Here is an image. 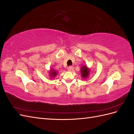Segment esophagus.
Returning a JSON list of instances; mask_svg holds the SVG:
<instances>
[{
  "mask_svg": "<svg viewBox=\"0 0 134 134\" xmlns=\"http://www.w3.org/2000/svg\"><path fill=\"white\" fill-rule=\"evenodd\" d=\"M67 69H68V70L69 71H71V69H72V67L71 66H68V67L67 68Z\"/></svg>",
  "mask_w": 134,
  "mask_h": 134,
  "instance_id": "esophagus-1",
  "label": "esophagus"
}]
</instances>
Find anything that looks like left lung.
<instances>
[{
	"label": "left lung",
	"instance_id": "1",
	"mask_svg": "<svg viewBox=\"0 0 134 134\" xmlns=\"http://www.w3.org/2000/svg\"><path fill=\"white\" fill-rule=\"evenodd\" d=\"M89 72H90V70L88 69L86 66H83L81 69V73H82V76L83 78H87V76L89 75Z\"/></svg>",
	"mask_w": 134,
	"mask_h": 134
}]
</instances>
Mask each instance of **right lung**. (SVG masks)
Segmentation results:
<instances>
[{
	"label": "right lung",
	"instance_id": "right-lung-1",
	"mask_svg": "<svg viewBox=\"0 0 134 134\" xmlns=\"http://www.w3.org/2000/svg\"><path fill=\"white\" fill-rule=\"evenodd\" d=\"M51 76H52V77H54V76H56V74H57V72H56V71H54V70H51Z\"/></svg>",
	"mask_w": 134,
	"mask_h": 134
}]
</instances>
